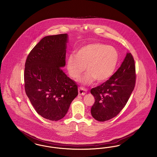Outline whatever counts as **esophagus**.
I'll use <instances>...</instances> for the list:
<instances>
[{"instance_id":"obj_1","label":"esophagus","mask_w":157,"mask_h":157,"mask_svg":"<svg viewBox=\"0 0 157 157\" xmlns=\"http://www.w3.org/2000/svg\"><path fill=\"white\" fill-rule=\"evenodd\" d=\"M78 93H79V95H85L86 93V90L82 88H79L78 90Z\"/></svg>"}]
</instances>
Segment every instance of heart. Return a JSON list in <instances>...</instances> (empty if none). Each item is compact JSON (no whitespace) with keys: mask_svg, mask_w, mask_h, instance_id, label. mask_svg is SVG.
Returning <instances> with one entry per match:
<instances>
[{"mask_svg":"<svg viewBox=\"0 0 157 157\" xmlns=\"http://www.w3.org/2000/svg\"><path fill=\"white\" fill-rule=\"evenodd\" d=\"M119 59L117 49L101 43H91L81 47L75 55L67 59V68L69 76L78 78L85 69L87 71L78 82L90 85L96 79L98 82L107 81L113 74Z\"/></svg>","mask_w":157,"mask_h":157,"instance_id":"heart-1","label":"heart"}]
</instances>
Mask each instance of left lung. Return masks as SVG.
Here are the masks:
<instances>
[{"mask_svg":"<svg viewBox=\"0 0 157 157\" xmlns=\"http://www.w3.org/2000/svg\"><path fill=\"white\" fill-rule=\"evenodd\" d=\"M136 80L135 61L131 53L112 76L90 90L95 98L91 115L98 121L104 122L116 117L124 108L134 89Z\"/></svg>","mask_w":157,"mask_h":157,"instance_id":"obj_1","label":"left lung"}]
</instances>
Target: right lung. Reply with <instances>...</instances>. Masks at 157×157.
I'll list each match as a JSON object with an SVG mask.
<instances>
[{"instance_id":"right-lung-1","label":"right lung","mask_w":157,"mask_h":157,"mask_svg":"<svg viewBox=\"0 0 157 157\" xmlns=\"http://www.w3.org/2000/svg\"><path fill=\"white\" fill-rule=\"evenodd\" d=\"M67 33L42 38L30 51L25 63L26 94L39 115L59 121L67 114L78 94L75 81L64 73Z\"/></svg>"}]
</instances>
